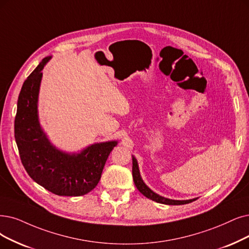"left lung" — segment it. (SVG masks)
Returning a JSON list of instances; mask_svg holds the SVG:
<instances>
[{
    "instance_id": "8db88e82",
    "label": "left lung",
    "mask_w": 249,
    "mask_h": 249,
    "mask_svg": "<svg viewBox=\"0 0 249 249\" xmlns=\"http://www.w3.org/2000/svg\"><path fill=\"white\" fill-rule=\"evenodd\" d=\"M133 178H134V183L139 191H140L145 197L149 198V199H151L153 201H156L158 203L168 204V205H182V204L190 203L197 199V198H194V199H189V200H173V199H168V198L162 197L160 195L156 194L155 192H153L151 189L143 182L141 175H140V171H139L137 159L134 156H133Z\"/></svg>"
}]
</instances>
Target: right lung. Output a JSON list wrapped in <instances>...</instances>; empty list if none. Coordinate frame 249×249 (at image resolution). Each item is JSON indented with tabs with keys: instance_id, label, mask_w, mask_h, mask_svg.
Segmentation results:
<instances>
[{
	"instance_id": "add662e5",
	"label": "right lung",
	"mask_w": 249,
	"mask_h": 249,
	"mask_svg": "<svg viewBox=\"0 0 249 249\" xmlns=\"http://www.w3.org/2000/svg\"><path fill=\"white\" fill-rule=\"evenodd\" d=\"M50 59L44 58L22 85L14 123L15 140L25 171L36 183L59 196H81L92 191L100 181L117 141L96 143L72 154L50 143L37 115L42 71Z\"/></svg>"
}]
</instances>
